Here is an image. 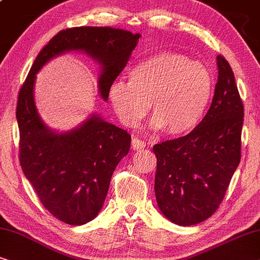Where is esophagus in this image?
<instances>
[{
    "instance_id": "34e87169",
    "label": "esophagus",
    "mask_w": 260,
    "mask_h": 260,
    "mask_svg": "<svg viewBox=\"0 0 260 260\" xmlns=\"http://www.w3.org/2000/svg\"><path fill=\"white\" fill-rule=\"evenodd\" d=\"M146 147V142L144 140H140L139 138H133L132 139V148L134 151H139V149H142Z\"/></svg>"
}]
</instances>
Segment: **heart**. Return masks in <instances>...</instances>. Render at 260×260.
I'll return each mask as SVG.
<instances>
[{
  "mask_svg": "<svg viewBox=\"0 0 260 260\" xmlns=\"http://www.w3.org/2000/svg\"><path fill=\"white\" fill-rule=\"evenodd\" d=\"M131 80L118 79L109 86V101L119 119L134 126L151 104L152 128L178 137L202 120L212 96L213 82L203 64L181 53L161 52L132 69Z\"/></svg>",
  "mask_w": 260,
  "mask_h": 260,
  "instance_id": "b5f03b06",
  "label": "heart"
}]
</instances>
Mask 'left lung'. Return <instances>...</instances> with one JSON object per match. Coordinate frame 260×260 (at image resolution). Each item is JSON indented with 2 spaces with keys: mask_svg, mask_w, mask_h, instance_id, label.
Returning <instances> with one entry per match:
<instances>
[{
  "mask_svg": "<svg viewBox=\"0 0 260 260\" xmlns=\"http://www.w3.org/2000/svg\"><path fill=\"white\" fill-rule=\"evenodd\" d=\"M218 82L206 115L185 137L153 146L154 191L162 214L181 226L210 218L240 161L244 106L231 66L217 56Z\"/></svg>",
  "mask_w": 260,
  "mask_h": 260,
  "instance_id": "left-lung-1",
  "label": "left lung"
}]
</instances>
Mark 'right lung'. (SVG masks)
<instances>
[{
    "mask_svg": "<svg viewBox=\"0 0 260 260\" xmlns=\"http://www.w3.org/2000/svg\"><path fill=\"white\" fill-rule=\"evenodd\" d=\"M139 39L140 34L112 27L63 29L39 53L20 89L16 119L22 171L46 210L66 224L83 225L99 214L113 172L129 151L131 135L95 114L67 133L50 131L35 107L36 73L60 54L83 50L101 64L99 90L106 101Z\"/></svg>",
    "mask_w": 260,
    "mask_h": 260,
    "instance_id": "obj_1",
    "label": "right lung"
}]
</instances>
